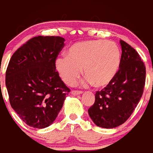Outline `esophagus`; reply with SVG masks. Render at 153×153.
I'll return each instance as SVG.
<instances>
[{"instance_id":"34e87169","label":"esophagus","mask_w":153,"mask_h":153,"mask_svg":"<svg viewBox=\"0 0 153 153\" xmlns=\"http://www.w3.org/2000/svg\"><path fill=\"white\" fill-rule=\"evenodd\" d=\"M82 93V91H71V95L73 96H78V95H81Z\"/></svg>"}]
</instances>
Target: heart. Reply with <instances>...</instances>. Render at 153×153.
Segmentation results:
<instances>
[{"label": "heart", "instance_id": "b5f03b06", "mask_svg": "<svg viewBox=\"0 0 153 153\" xmlns=\"http://www.w3.org/2000/svg\"><path fill=\"white\" fill-rule=\"evenodd\" d=\"M121 63V51L114 42L88 40L73 44L67 56L57 57L56 69L62 81L74 85L83 68L85 85L93 84L101 88L108 85L116 76Z\"/></svg>", "mask_w": 153, "mask_h": 153}]
</instances>
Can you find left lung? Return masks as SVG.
<instances>
[{
	"instance_id": "left-lung-1",
	"label": "left lung",
	"mask_w": 153,
	"mask_h": 153,
	"mask_svg": "<svg viewBox=\"0 0 153 153\" xmlns=\"http://www.w3.org/2000/svg\"><path fill=\"white\" fill-rule=\"evenodd\" d=\"M122 55L120 70L111 83L96 93L88 114L96 126L113 128L126 121L143 93L146 68L137 51L120 41Z\"/></svg>"
}]
</instances>
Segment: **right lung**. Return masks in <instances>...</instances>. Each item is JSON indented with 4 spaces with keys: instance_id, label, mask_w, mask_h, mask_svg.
Here are the masks:
<instances>
[{
    "instance_id": "right-lung-1",
    "label": "right lung",
    "mask_w": 153,
    "mask_h": 153,
    "mask_svg": "<svg viewBox=\"0 0 153 153\" xmlns=\"http://www.w3.org/2000/svg\"><path fill=\"white\" fill-rule=\"evenodd\" d=\"M63 38L38 36L13 54L5 72L10 105L27 125L47 128L56 120L70 90L56 71Z\"/></svg>"
}]
</instances>
